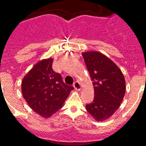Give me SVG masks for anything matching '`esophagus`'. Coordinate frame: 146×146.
I'll return each mask as SVG.
<instances>
[{
  "label": "esophagus",
  "mask_w": 146,
  "mask_h": 146,
  "mask_svg": "<svg viewBox=\"0 0 146 146\" xmlns=\"http://www.w3.org/2000/svg\"><path fill=\"white\" fill-rule=\"evenodd\" d=\"M74 88L77 90V91H80L81 88H82V86H81V84L80 83V82L76 81L74 83Z\"/></svg>",
  "instance_id": "esophagus-1"
}]
</instances>
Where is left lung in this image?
I'll use <instances>...</instances> for the list:
<instances>
[{
    "label": "left lung",
    "instance_id": "1",
    "mask_svg": "<svg viewBox=\"0 0 146 146\" xmlns=\"http://www.w3.org/2000/svg\"><path fill=\"white\" fill-rule=\"evenodd\" d=\"M93 81L94 99L86 104L88 113L97 121L111 117L120 108L126 93L124 76L118 66L98 51L82 53Z\"/></svg>",
    "mask_w": 146,
    "mask_h": 146
}]
</instances>
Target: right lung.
<instances>
[{"instance_id":"1","label":"right lung","mask_w":146,"mask_h":146,"mask_svg":"<svg viewBox=\"0 0 146 146\" xmlns=\"http://www.w3.org/2000/svg\"><path fill=\"white\" fill-rule=\"evenodd\" d=\"M53 58L39 60L23 77L21 88L28 106L40 116L47 118L64 106L72 86L62 80L61 75L52 70Z\"/></svg>"}]
</instances>
